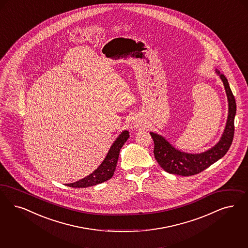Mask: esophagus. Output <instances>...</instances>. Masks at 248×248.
<instances>
[{"label":"esophagus","mask_w":248,"mask_h":248,"mask_svg":"<svg viewBox=\"0 0 248 248\" xmlns=\"http://www.w3.org/2000/svg\"><path fill=\"white\" fill-rule=\"evenodd\" d=\"M132 124L135 128H141V127H145V120L143 119L141 116L136 115L133 117L132 119Z\"/></svg>","instance_id":"1"}]
</instances>
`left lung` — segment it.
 <instances>
[{
	"mask_svg": "<svg viewBox=\"0 0 248 248\" xmlns=\"http://www.w3.org/2000/svg\"><path fill=\"white\" fill-rule=\"evenodd\" d=\"M215 73L223 83L228 102V115L222 137L214 146L201 153H188L176 148L166 137L155 132H150L154 140L155 158L164 170L170 174L185 177L198 174L221 159L230 148L234 133L236 103L227 78L218 69H215Z\"/></svg>",
	"mask_w": 248,
	"mask_h": 248,
	"instance_id": "1",
	"label": "left lung"
}]
</instances>
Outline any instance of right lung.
<instances>
[{
	"mask_svg": "<svg viewBox=\"0 0 248 248\" xmlns=\"http://www.w3.org/2000/svg\"><path fill=\"white\" fill-rule=\"evenodd\" d=\"M129 137L130 136H129L128 131L124 130L119 136L116 137L114 142L111 144L108 153L104 157L103 162L100 164V166L84 179L78 180L74 183L68 184V187L87 188V187H92L94 185H97L110 180L114 174V170H115L118 157H119L120 150L122 146L127 141Z\"/></svg>",
	"mask_w": 248,
	"mask_h": 248,
	"instance_id": "obj_1",
	"label": "right lung"
}]
</instances>
